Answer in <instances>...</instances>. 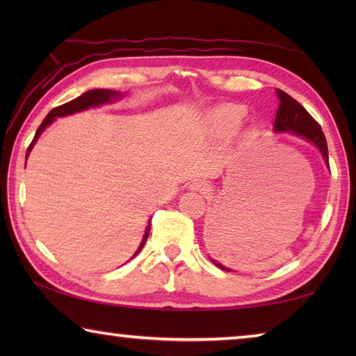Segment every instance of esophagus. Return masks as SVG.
Returning a JSON list of instances; mask_svg holds the SVG:
<instances>
[{"label": "esophagus", "mask_w": 356, "mask_h": 356, "mask_svg": "<svg viewBox=\"0 0 356 356\" xmlns=\"http://www.w3.org/2000/svg\"><path fill=\"white\" fill-rule=\"evenodd\" d=\"M191 188L197 191H206L209 188V185L206 182H202V180H196V182L191 184Z\"/></svg>", "instance_id": "1"}]
</instances>
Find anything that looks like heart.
I'll return each mask as SVG.
<instances>
[{"mask_svg": "<svg viewBox=\"0 0 356 356\" xmlns=\"http://www.w3.org/2000/svg\"><path fill=\"white\" fill-rule=\"evenodd\" d=\"M242 118V108L236 105H226L218 108V110L213 113L212 122L215 130L220 131V134H231V131L237 129V125L240 124Z\"/></svg>", "mask_w": 356, "mask_h": 356, "instance_id": "b5f03b06", "label": "heart"}]
</instances>
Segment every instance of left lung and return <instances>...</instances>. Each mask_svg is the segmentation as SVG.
Here are the masks:
<instances>
[{
    "label": "left lung",
    "mask_w": 356,
    "mask_h": 356,
    "mask_svg": "<svg viewBox=\"0 0 356 356\" xmlns=\"http://www.w3.org/2000/svg\"><path fill=\"white\" fill-rule=\"evenodd\" d=\"M278 97H280V108L276 111L275 118V130L276 131H289L297 134L300 136L306 138V140L314 143L323 155L325 163H328V147L327 140L322 131V127L318 125L317 120L311 116V114L301 106L297 100L292 99L291 95L286 94L284 91L278 89ZM220 268L227 270L222 265L216 264Z\"/></svg>",
    "instance_id": "1"
}]
</instances>
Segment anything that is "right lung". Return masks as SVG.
Segmentation results:
<instances>
[{
    "instance_id": "add662e5",
    "label": "right lung",
    "mask_w": 356,
    "mask_h": 356,
    "mask_svg": "<svg viewBox=\"0 0 356 356\" xmlns=\"http://www.w3.org/2000/svg\"><path fill=\"white\" fill-rule=\"evenodd\" d=\"M113 97H119V92H116V91H108V89H91V91L81 94L80 97L70 100V102H67V104L53 108V110L45 116L44 122H42V124L39 125L38 131H35L34 140L31 141V144H29V147H28V154H29V150H31V147H33V144L35 143V140H38V138H39V135L42 134V131H44V129L47 127V125H50V124L53 122V120H55V118L67 116V114H74V113H76V111H83V110H86V108H91V106H97V105H102V104H106V102H111ZM149 231H150V227L146 229V234H144L143 242H141V245H140V248H138V251L135 252V256L143 250V246H144V243H146V240H147Z\"/></svg>"
}]
</instances>
